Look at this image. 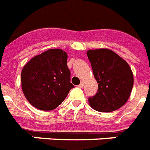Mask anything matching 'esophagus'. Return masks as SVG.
<instances>
[{
	"label": "esophagus",
	"instance_id": "esophagus-1",
	"mask_svg": "<svg viewBox=\"0 0 150 150\" xmlns=\"http://www.w3.org/2000/svg\"><path fill=\"white\" fill-rule=\"evenodd\" d=\"M78 87H83V81L81 83H80V84H79Z\"/></svg>",
	"mask_w": 150,
	"mask_h": 150
}]
</instances>
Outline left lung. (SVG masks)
I'll list each match as a JSON object with an SVG mask.
<instances>
[{
    "label": "left lung",
    "mask_w": 150,
    "mask_h": 150,
    "mask_svg": "<svg viewBox=\"0 0 150 150\" xmlns=\"http://www.w3.org/2000/svg\"><path fill=\"white\" fill-rule=\"evenodd\" d=\"M98 83L97 94L88 98L91 107L100 112H111L126 103L133 87V74L129 64L108 49L87 52Z\"/></svg>",
    "instance_id": "left-lung-1"
}]
</instances>
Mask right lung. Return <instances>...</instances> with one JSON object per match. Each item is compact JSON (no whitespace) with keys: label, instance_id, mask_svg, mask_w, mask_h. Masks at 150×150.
<instances>
[{"label":"right lung","instance_id":"right-lung-1","mask_svg":"<svg viewBox=\"0 0 150 150\" xmlns=\"http://www.w3.org/2000/svg\"><path fill=\"white\" fill-rule=\"evenodd\" d=\"M21 81L26 99L42 111L56 108L74 87L67 54L59 49L49 50L28 61L22 69Z\"/></svg>","mask_w":150,"mask_h":150}]
</instances>
